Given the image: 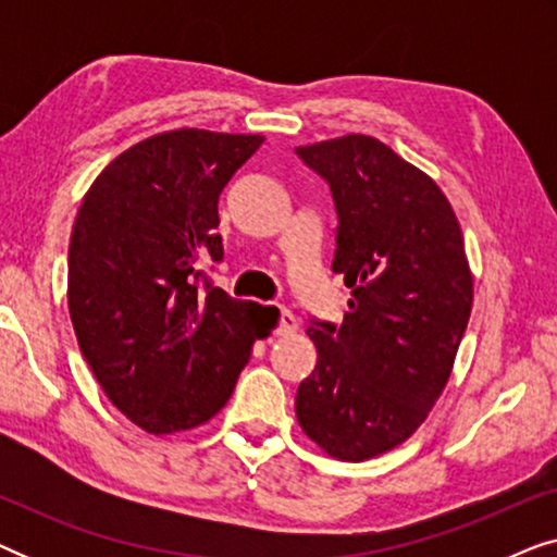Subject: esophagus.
<instances>
[{
  "label": "esophagus",
  "mask_w": 557,
  "mask_h": 557,
  "mask_svg": "<svg viewBox=\"0 0 557 557\" xmlns=\"http://www.w3.org/2000/svg\"><path fill=\"white\" fill-rule=\"evenodd\" d=\"M299 326V319H296L288 309H281V322H278V334H292Z\"/></svg>",
  "instance_id": "obj_1"
}]
</instances>
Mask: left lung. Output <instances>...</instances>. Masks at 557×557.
Returning a JSON list of instances; mask_svg holds the SVG:
<instances>
[{
  "label": "left lung",
  "mask_w": 557,
  "mask_h": 557,
  "mask_svg": "<svg viewBox=\"0 0 557 557\" xmlns=\"http://www.w3.org/2000/svg\"><path fill=\"white\" fill-rule=\"evenodd\" d=\"M337 210L342 324L309 319L317 368L296 391L304 433L342 461L403 444L451 375L471 314L459 220L429 174L364 134L296 147Z\"/></svg>",
  "instance_id": "1"
}]
</instances>
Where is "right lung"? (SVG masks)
<instances>
[{"label":"right lung","mask_w":557,"mask_h":557,"mask_svg":"<svg viewBox=\"0 0 557 557\" xmlns=\"http://www.w3.org/2000/svg\"><path fill=\"white\" fill-rule=\"evenodd\" d=\"M258 134L177 128L119 154L83 197L67 250L81 352L121 413L149 433L210 421L278 309L212 286L218 200Z\"/></svg>","instance_id":"add662e5"}]
</instances>
